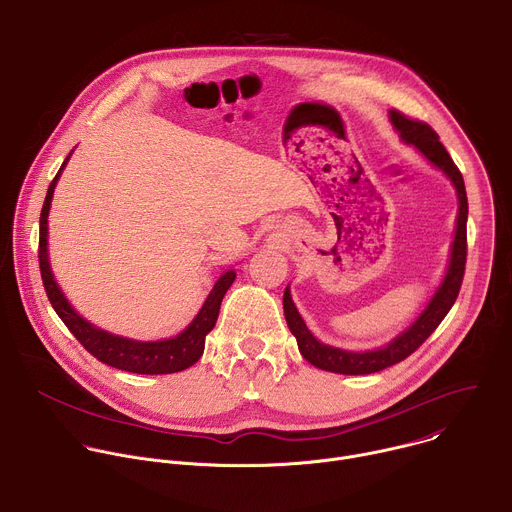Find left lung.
Returning a JSON list of instances; mask_svg holds the SVG:
<instances>
[{"label": "left lung", "mask_w": 512, "mask_h": 512, "mask_svg": "<svg viewBox=\"0 0 512 512\" xmlns=\"http://www.w3.org/2000/svg\"><path fill=\"white\" fill-rule=\"evenodd\" d=\"M390 120L396 126V130L400 132L402 140L408 142V144H414L432 164H436L442 170V173H446V177L456 187L460 207H458L456 237H454V243H452V257H450L448 273H446L440 289L436 291V295L428 303L426 311L416 319V323L410 329H406L402 335H398L394 342H390L386 348L376 350V352H364V354L344 352V350L329 348V346L317 342L313 333L305 327L301 315L297 313V309L291 301V295H289V287H287L285 293H283L285 321H287L291 333L297 339L301 356L319 370L346 374V376H362V374L382 372V370L406 360L410 354H414L426 342L430 333L446 317V313L450 311V307L454 305V301L458 297V291H460V285H462V279H464L466 249H468L466 247L468 199H466L464 179L460 175V170L454 164L448 150L444 148V144L438 140V134L430 124H426L424 120H418V118H410V116L402 114L400 110H392Z\"/></svg>", "instance_id": "left-lung-1"}]
</instances>
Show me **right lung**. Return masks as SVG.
I'll list each match as a JSON object with an SVG mask.
<instances>
[{
  "label": "right lung",
  "instance_id": "obj_1",
  "mask_svg": "<svg viewBox=\"0 0 512 512\" xmlns=\"http://www.w3.org/2000/svg\"><path fill=\"white\" fill-rule=\"evenodd\" d=\"M66 162H68V158L64 160V164ZM64 164H62V168H64ZM62 168L58 170V175L54 177V181L50 183L48 193H46V201H44V207L40 213V245H38L40 273H42L46 295H48L54 311L64 321V325L74 333L78 342L84 346V350H88L98 362L108 364L116 370H124V372H132V374H175V372H183V370L191 368L203 356L205 337L217 323L221 301H223L227 289L235 281V271H227L219 277V281L215 283L213 291L209 293L199 315L193 319V323L183 333H179L173 339H162V342H132V339L118 337L108 331L96 329L68 305V301L64 299L62 291L58 289V285L52 277L50 263H48V251H46L48 211H50L54 187L62 173Z\"/></svg>",
  "mask_w": 512,
  "mask_h": 512
}]
</instances>
